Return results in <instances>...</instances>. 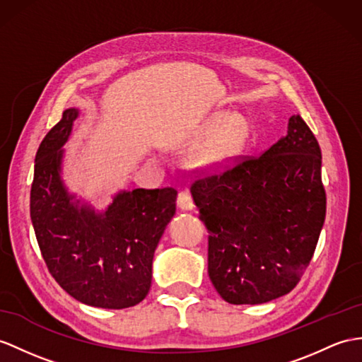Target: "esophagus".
I'll list each match as a JSON object with an SVG mask.
<instances>
[{
    "mask_svg": "<svg viewBox=\"0 0 362 362\" xmlns=\"http://www.w3.org/2000/svg\"><path fill=\"white\" fill-rule=\"evenodd\" d=\"M176 204L181 210H192L195 207V202H193V198L190 195V192L182 190L178 193V198H176Z\"/></svg>",
    "mask_w": 362,
    "mask_h": 362,
    "instance_id": "obj_1",
    "label": "esophagus"
}]
</instances>
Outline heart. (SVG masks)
Listing matches in <instances>:
<instances>
[{"instance_id":"b5f03b06","label":"heart","mask_w":362,"mask_h":362,"mask_svg":"<svg viewBox=\"0 0 362 362\" xmlns=\"http://www.w3.org/2000/svg\"><path fill=\"white\" fill-rule=\"evenodd\" d=\"M249 138V124L241 115L219 110L211 113L198 129V139L206 141L197 152V160L209 169L232 163L243 152Z\"/></svg>"}]
</instances>
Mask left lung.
<instances>
[{
	"label": "left lung",
	"instance_id": "1",
	"mask_svg": "<svg viewBox=\"0 0 362 362\" xmlns=\"http://www.w3.org/2000/svg\"><path fill=\"white\" fill-rule=\"evenodd\" d=\"M321 160L312 130L293 115L261 156L192 182L209 230V276L224 301L269 303L301 279L325 218Z\"/></svg>",
	"mask_w": 362,
	"mask_h": 362
}]
</instances>
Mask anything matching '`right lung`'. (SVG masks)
<instances>
[{
	"label": "right lung",
	"instance_id": "add662e5",
	"mask_svg": "<svg viewBox=\"0 0 362 362\" xmlns=\"http://www.w3.org/2000/svg\"><path fill=\"white\" fill-rule=\"evenodd\" d=\"M78 109L63 112L35 156L30 218L50 275L79 303L127 308L152 284L158 243L176 210L173 187L122 190L103 214L67 192L61 163Z\"/></svg>",
	"mask_w": 362,
	"mask_h": 362
}]
</instances>
